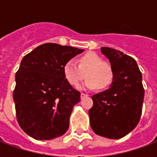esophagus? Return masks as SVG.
Returning <instances> with one entry per match:
<instances>
[{"instance_id": "obj_1", "label": "esophagus", "mask_w": 157, "mask_h": 157, "mask_svg": "<svg viewBox=\"0 0 157 157\" xmlns=\"http://www.w3.org/2000/svg\"><path fill=\"white\" fill-rule=\"evenodd\" d=\"M86 94H85V93H83V92H82L81 93V98H85V97H86Z\"/></svg>"}]
</instances>
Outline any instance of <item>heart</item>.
Listing matches in <instances>:
<instances>
[{
    "instance_id": "obj_1",
    "label": "heart",
    "mask_w": 157,
    "mask_h": 157,
    "mask_svg": "<svg viewBox=\"0 0 157 157\" xmlns=\"http://www.w3.org/2000/svg\"><path fill=\"white\" fill-rule=\"evenodd\" d=\"M64 76L70 85L78 87L86 76L87 80L83 85L86 89H105L112 83L113 72L111 65L102 61L100 56L89 52L77 59V64L74 60H69L65 64Z\"/></svg>"
}]
</instances>
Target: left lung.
Masks as SVG:
<instances>
[{
	"mask_svg": "<svg viewBox=\"0 0 157 157\" xmlns=\"http://www.w3.org/2000/svg\"><path fill=\"white\" fill-rule=\"evenodd\" d=\"M101 52L110 62L113 78L109 89L92 97L90 124L97 135L120 139L140 121L145 94L142 74L135 59L123 52L108 47Z\"/></svg>",
	"mask_w": 157,
	"mask_h": 157,
	"instance_id": "left-lung-1",
	"label": "left lung"
}]
</instances>
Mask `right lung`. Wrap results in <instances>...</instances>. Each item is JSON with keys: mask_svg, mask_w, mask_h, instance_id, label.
Returning <instances> with one entry per match:
<instances>
[{"mask_svg": "<svg viewBox=\"0 0 157 157\" xmlns=\"http://www.w3.org/2000/svg\"><path fill=\"white\" fill-rule=\"evenodd\" d=\"M83 51L47 43L22 59L16 73L13 100L19 125L32 138L48 140L68 130L70 116L81 93L66 82L63 68Z\"/></svg>", "mask_w": 157, "mask_h": 157, "instance_id": "obj_1", "label": "right lung"}]
</instances>
